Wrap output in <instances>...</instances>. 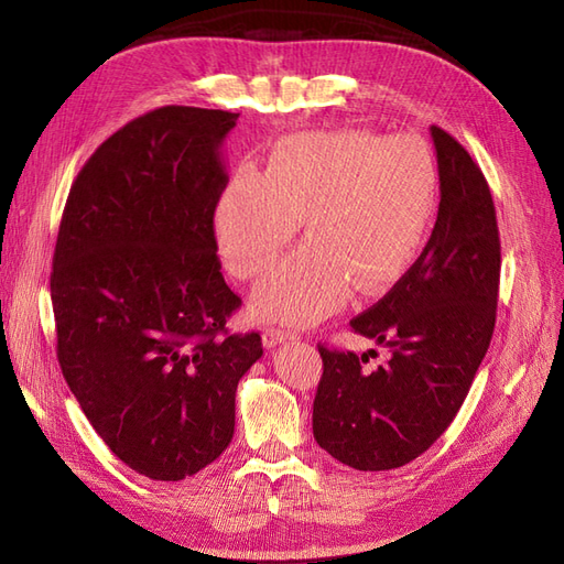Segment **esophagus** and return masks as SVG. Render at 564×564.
I'll return each instance as SVG.
<instances>
[{
	"label": "esophagus",
	"mask_w": 564,
	"mask_h": 564,
	"mask_svg": "<svg viewBox=\"0 0 564 564\" xmlns=\"http://www.w3.org/2000/svg\"><path fill=\"white\" fill-rule=\"evenodd\" d=\"M296 338V334L294 332H289V329H265L263 332V344H265V348H278V346H282V344H286V340H294Z\"/></svg>",
	"instance_id": "34e87169"
}]
</instances>
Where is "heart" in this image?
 <instances>
[{
    "mask_svg": "<svg viewBox=\"0 0 564 564\" xmlns=\"http://www.w3.org/2000/svg\"><path fill=\"white\" fill-rule=\"evenodd\" d=\"M437 164L414 135L365 129L292 133L261 176L235 174L216 207V235L237 278H261L294 240L305 245L253 292L270 322L308 327L350 294L379 296L419 259L437 209Z\"/></svg>",
    "mask_w": 564,
    "mask_h": 564,
    "instance_id": "heart-1",
    "label": "heart"
}]
</instances>
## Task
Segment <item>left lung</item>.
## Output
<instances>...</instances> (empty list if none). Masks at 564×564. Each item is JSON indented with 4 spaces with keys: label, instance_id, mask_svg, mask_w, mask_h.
<instances>
[{
    "label": "left lung",
    "instance_id": "obj_1",
    "mask_svg": "<svg viewBox=\"0 0 564 564\" xmlns=\"http://www.w3.org/2000/svg\"><path fill=\"white\" fill-rule=\"evenodd\" d=\"M431 135L440 174L431 240L377 305L350 319L388 348V362L367 369V352L319 346L313 435L355 470L400 468L447 431L497 322L501 242L489 185L445 129Z\"/></svg>",
    "mask_w": 564,
    "mask_h": 564
}]
</instances>
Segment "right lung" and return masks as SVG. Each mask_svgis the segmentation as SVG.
I'll use <instances>...</instances> for the list:
<instances>
[{"label": "right lung", "instance_id": "obj_1", "mask_svg": "<svg viewBox=\"0 0 564 564\" xmlns=\"http://www.w3.org/2000/svg\"><path fill=\"white\" fill-rule=\"evenodd\" d=\"M240 112L158 108L77 174L51 272L58 362L94 431L150 480L207 468L235 433V392L263 355L228 334L214 212Z\"/></svg>", "mask_w": 564, "mask_h": 564}]
</instances>
